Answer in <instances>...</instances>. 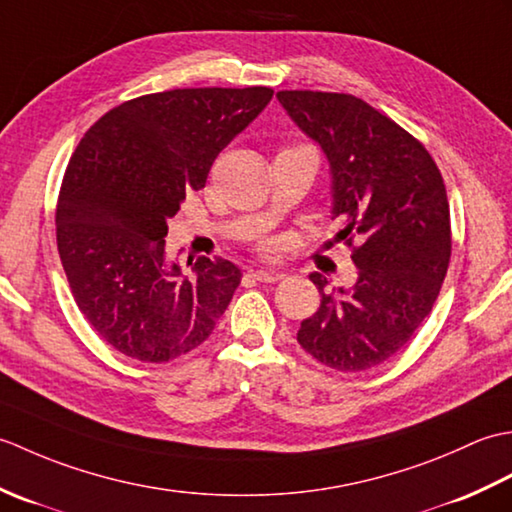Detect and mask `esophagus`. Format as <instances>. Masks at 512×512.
Returning <instances> with one entry per match:
<instances>
[{"label": "esophagus", "instance_id": "1", "mask_svg": "<svg viewBox=\"0 0 512 512\" xmlns=\"http://www.w3.org/2000/svg\"><path fill=\"white\" fill-rule=\"evenodd\" d=\"M250 277L259 281V284H277V281L284 279V275L273 273V270H255V273H250Z\"/></svg>", "mask_w": 512, "mask_h": 512}]
</instances>
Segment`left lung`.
Listing matches in <instances>:
<instances>
[{"label": "left lung", "instance_id": "1", "mask_svg": "<svg viewBox=\"0 0 512 512\" xmlns=\"http://www.w3.org/2000/svg\"><path fill=\"white\" fill-rule=\"evenodd\" d=\"M277 99L330 160L336 237L358 268L350 288L325 290V277L310 275L321 306L297 341L334 372H365L409 343L440 295L451 259L442 173L418 138L352 94L281 90Z\"/></svg>", "mask_w": 512, "mask_h": 512}]
</instances>
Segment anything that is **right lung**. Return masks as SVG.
Returning a JSON list of instances; mask_svg holds the SVG:
<instances>
[{"mask_svg": "<svg viewBox=\"0 0 512 512\" xmlns=\"http://www.w3.org/2000/svg\"><path fill=\"white\" fill-rule=\"evenodd\" d=\"M270 99L262 85L145 94L112 107L74 149L57 248L76 306L114 350L169 363L209 339L242 273L200 257L184 275L165 257L167 222Z\"/></svg>", "mask_w": 512, "mask_h": 512, "instance_id": "add662e5", "label": "right lung"}]
</instances>
